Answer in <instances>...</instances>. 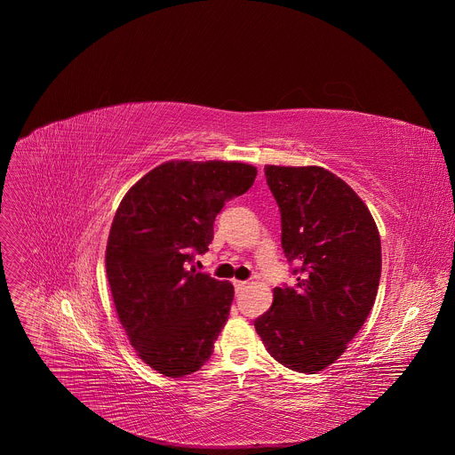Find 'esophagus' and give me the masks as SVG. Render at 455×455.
Here are the masks:
<instances>
[{"label":"esophagus","mask_w":455,"mask_h":455,"mask_svg":"<svg viewBox=\"0 0 455 455\" xmlns=\"http://www.w3.org/2000/svg\"><path fill=\"white\" fill-rule=\"evenodd\" d=\"M234 288H235L237 293H241L246 288V283L244 281H234Z\"/></svg>","instance_id":"esophagus-1"}]
</instances>
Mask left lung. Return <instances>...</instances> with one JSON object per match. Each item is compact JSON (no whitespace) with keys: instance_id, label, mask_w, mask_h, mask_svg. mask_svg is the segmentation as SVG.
Returning <instances> with one entry per match:
<instances>
[{"instance_id":"obj_1","label":"left lung","mask_w":455,"mask_h":455,"mask_svg":"<svg viewBox=\"0 0 455 455\" xmlns=\"http://www.w3.org/2000/svg\"><path fill=\"white\" fill-rule=\"evenodd\" d=\"M281 211V244L295 286L274 290L253 326L284 367L315 374L331 365L372 309L381 243L358 194L322 167H265Z\"/></svg>"}]
</instances>
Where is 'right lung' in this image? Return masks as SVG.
Here are the masks:
<instances>
[{
  "mask_svg": "<svg viewBox=\"0 0 455 455\" xmlns=\"http://www.w3.org/2000/svg\"><path fill=\"white\" fill-rule=\"evenodd\" d=\"M255 176L239 162L172 160L139 180L116 209L106 246L115 309L137 355L164 376L198 371L214 351L234 286L190 265L209 250L225 202Z\"/></svg>",
  "mask_w": 455,
  "mask_h": 455,
  "instance_id": "right-lung-1",
  "label": "right lung"
}]
</instances>
